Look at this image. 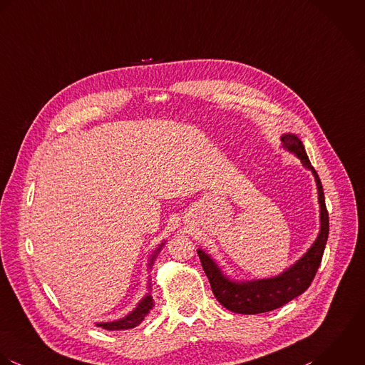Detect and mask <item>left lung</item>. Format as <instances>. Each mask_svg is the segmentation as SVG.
Instances as JSON below:
<instances>
[{
	"label": "left lung",
	"mask_w": 365,
	"mask_h": 365,
	"mask_svg": "<svg viewBox=\"0 0 365 365\" xmlns=\"http://www.w3.org/2000/svg\"><path fill=\"white\" fill-rule=\"evenodd\" d=\"M284 148L293 152L314 175L317 190H319V203H320V232L314 241V244L309 248V251L296 262L289 269L282 272L279 277L269 279H259L251 282H234L225 278L216 262L202 250L197 251L202 267L209 278L212 291L220 303L234 312L241 314H258L275 310L296 296L306 291L316 272L320 267L322 257L324 252V247L329 237V212L324 203V193L320 178L314 168L312 166L302 141L293 135L285 134L281 138Z\"/></svg>",
	"instance_id": "8db88e82"
}]
</instances>
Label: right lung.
I'll return each mask as SVG.
<instances>
[{
	"instance_id": "right-lung-1",
	"label": "right lung",
	"mask_w": 365,
	"mask_h": 365,
	"mask_svg": "<svg viewBox=\"0 0 365 365\" xmlns=\"http://www.w3.org/2000/svg\"><path fill=\"white\" fill-rule=\"evenodd\" d=\"M162 245H163V244L159 245V248L156 250L155 255L160 251V247H162ZM155 255L152 257L150 264L153 262ZM152 307H153V299H152L150 294H146L145 297L141 300V303L138 304V307H137L133 313H130L127 317L120 319V320H114V322H107V323H97V326H98V327H103V329H106V330H127V329H133V327L141 324V322L145 319L146 314L149 313V310H150Z\"/></svg>"
}]
</instances>
